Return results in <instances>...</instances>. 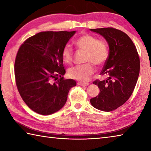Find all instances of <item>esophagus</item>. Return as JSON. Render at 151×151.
<instances>
[{"label": "esophagus", "instance_id": "esophagus-1", "mask_svg": "<svg viewBox=\"0 0 151 151\" xmlns=\"http://www.w3.org/2000/svg\"><path fill=\"white\" fill-rule=\"evenodd\" d=\"M77 84H78V85H81V86H88V85H89V83H83V82H78Z\"/></svg>", "mask_w": 151, "mask_h": 151}]
</instances>
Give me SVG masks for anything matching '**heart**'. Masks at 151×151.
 I'll list each match as a JSON object with an SVG mask.
<instances>
[{
	"label": "heart",
	"instance_id": "b5f03b06",
	"mask_svg": "<svg viewBox=\"0 0 151 151\" xmlns=\"http://www.w3.org/2000/svg\"><path fill=\"white\" fill-rule=\"evenodd\" d=\"M75 44L78 48L86 50L85 65H75L68 69V73L71 78L81 81H86L95 72L94 64L102 65L108 59L109 49L107 43L103 40H98L94 36L84 34L76 40ZM63 60L66 63L72 62L73 49L69 45H66L62 50Z\"/></svg>",
	"mask_w": 151,
	"mask_h": 151
}]
</instances>
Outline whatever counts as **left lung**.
I'll list each match as a JSON object with an SVG mask.
<instances>
[{
  "label": "left lung",
  "mask_w": 151,
  "mask_h": 151,
  "mask_svg": "<svg viewBox=\"0 0 151 151\" xmlns=\"http://www.w3.org/2000/svg\"><path fill=\"white\" fill-rule=\"evenodd\" d=\"M104 38L109 45V55L101 75L103 81L93 84L100 89L99 95L91 99L93 106L109 112L128 101L139 78L140 60L137 48L126 33L114 28L90 29Z\"/></svg>",
  "instance_id": "8db88e82"
}]
</instances>
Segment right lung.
<instances>
[{
    "label": "right lung",
    "instance_id": "add662e5",
    "mask_svg": "<svg viewBox=\"0 0 151 151\" xmlns=\"http://www.w3.org/2000/svg\"><path fill=\"white\" fill-rule=\"evenodd\" d=\"M76 31L37 33L19 48L14 63L17 86L22 100L30 109L50 115L65 105L73 79H64L62 50ZM60 76L57 82H53Z\"/></svg>",
    "mask_w": 151,
    "mask_h": 151
}]
</instances>
